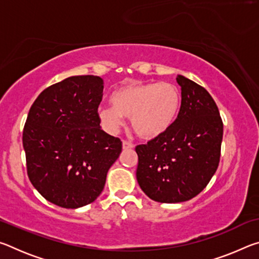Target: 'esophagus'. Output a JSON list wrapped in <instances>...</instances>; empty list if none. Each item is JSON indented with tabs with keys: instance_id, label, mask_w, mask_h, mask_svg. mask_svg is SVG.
I'll return each instance as SVG.
<instances>
[{
	"instance_id": "1",
	"label": "esophagus",
	"mask_w": 259,
	"mask_h": 259,
	"mask_svg": "<svg viewBox=\"0 0 259 259\" xmlns=\"http://www.w3.org/2000/svg\"><path fill=\"white\" fill-rule=\"evenodd\" d=\"M122 146H123L124 150H128V148H133L134 147V144L128 142V140H123V142H122Z\"/></svg>"
}]
</instances>
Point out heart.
<instances>
[{
    "label": "heart",
    "instance_id": "heart-1",
    "mask_svg": "<svg viewBox=\"0 0 259 259\" xmlns=\"http://www.w3.org/2000/svg\"><path fill=\"white\" fill-rule=\"evenodd\" d=\"M112 106H100L97 115L102 125L114 134L130 117L135 134L143 139L163 135L176 120L182 94L172 83H126L111 95Z\"/></svg>",
    "mask_w": 259,
    "mask_h": 259
}]
</instances>
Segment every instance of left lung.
Here are the masks:
<instances>
[{
	"mask_svg": "<svg viewBox=\"0 0 259 259\" xmlns=\"http://www.w3.org/2000/svg\"><path fill=\"white\" fill-rule=\"evenodd\" d=\"M182 105L160 137L136 146L138 184L161 203L191 200L208 185L221 159L223 121L211 96L198 83L177 76Z\"/></svg>",
	"mask_w": 259,
	"mask_h": 259,
	"instance_id": "obj_1",
	"label": "left lung"
}]
</instances>
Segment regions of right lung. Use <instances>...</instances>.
<instances>
[{
	"instance_id": "add662e5",
	"label": "right lung",
	"mask_w": 259,
	"mask_h": 259,
	"mask_svg": "<svg viewBox=\"0 0 259 259\" xmlns=\"http://www.w3.org/2000/svg\"><path fill=\"white\" fill-rule=\"evenodd\" d=\"M104 81L77 75L48 87L30 107L23 131L30 183L49 202L76 209L98 198L122 151L100 128Z\"/></svg>"
}]
</instances>
